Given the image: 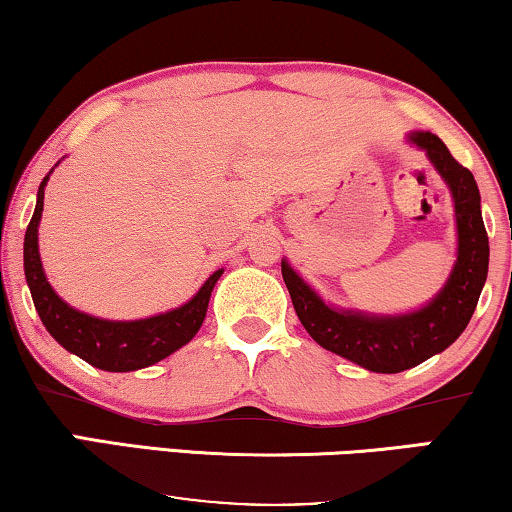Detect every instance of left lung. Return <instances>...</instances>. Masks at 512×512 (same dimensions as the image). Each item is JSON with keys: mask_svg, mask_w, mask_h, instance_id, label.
Segmentation results:
<instances>
[{"mask_svg": "<svg viewBox=\"0 0 512 512\" xmlns=\"http://www.w3.org/2000/svg\"><path fill=\"white\" fill-rule=\"evenodd\" d=\"M410 141L427 150L438 174L450 185L457 213V264L448 285L429 306L399 318H369L362 313L334 311L322 304L318 294L287 262H280L294 311L313 341L376 373L413 369L455 343L469 325L487 280L489 241L473 174L450 155L448 146L436 134L417 132L410 136Z\"/></svg>", "mask_w": 512, "mask_h": 512, "instance_id": "obj_1", "label": "left lung"}]
</instances>
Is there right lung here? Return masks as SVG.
<instances>
[{
	"label": "right lung",
	"instance_id": "right-lung-1",
	"mask_svg": "<svg viewBox=\"0 0 512 512\" xmlns=\"http://www.w3.org/2000/svg\"><path fill=\"white\" fill-rule=\"evenodd\" d=\"M46 183L48 176L39 185L37 208H34V215L25 232V278L27 285H30L34 308H37L48 334L62 348L74 352L88 364L115 373L146 369V366L160 362L171 352L183 348L187 341H192V336L197 334L201 322L206 318L208 299H211L213 285L218 283L222 271H215L185 306L164 315H155V318L111 322L74 311L57 297L46 276H43L37 232Z\"/></svg>",
	"mask_w": 512,
	"mask_h": 512
}]
</instances>
